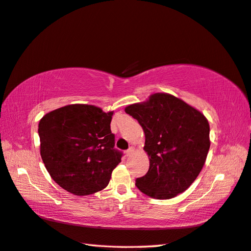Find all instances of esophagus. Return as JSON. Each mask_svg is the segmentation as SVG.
Returning <instances> with one entry per match:
<instances>
[{
  "label": "esophagus",
  "mask_w": 251,
  "mask_h": 251,
  "mask_svg": "<svg viewBox=\"0 0 251 251\" xmlns=\"http://www.w3.org/2000/svg\"><path fill=\"white\" fill-rule=\"evenodd\" d=\"M134 151H135V148L133 147V146H131L129 149L126 150V154H127V155H131V154L134 153Z\"/></svg>",
  "instance_id": "obj_1"
}]
</instances>
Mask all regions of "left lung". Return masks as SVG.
<instances>
[{"instance_id": "8db88e82", "label": "left lung", "mask_w": 251, "mask_h": 251, "mask_svg": "<svg viewBox=\"0 0 251 251\" xmlns=\"http://www.w3.org/2000/svg\"><path fill=\"white\" fill-rule=\"evenodd\" d=\"M126 113L143 127L150 161L146 175L136 178V187L160 200L187 190L203 169L210 146L204 115L168 93H154L146 103L129 105Z\"/></svg>"}]
</instances>
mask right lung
I'll return each mask as SVG.
<instances>
[{"label": "right lung", "instance_id": "obj_1", "mask_svg": "<svg viewBox=\"0 0 251 251\" xmlns=\"http://www.w3.org/2000/svg\"><path fill=\"white\" fill-rule=\"evenodd\" d=\"M113 111L74 104L50 111L38 124L41 155L49 175L75 196H88L108 185L122 152L110 131Z\"/></svg>", "mask_w": 251, "mask_h": 251}]
</instances>
